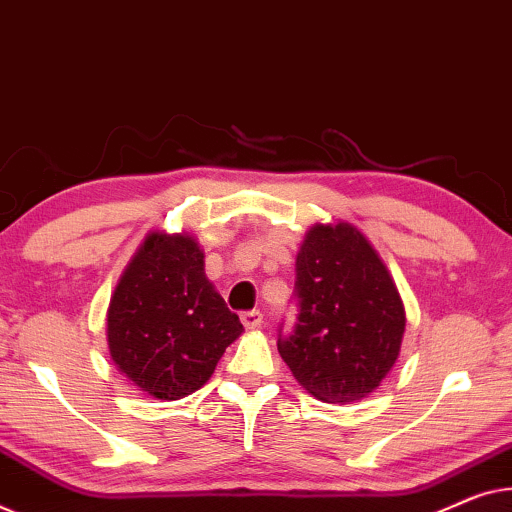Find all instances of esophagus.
Listing matches in <instances>:
<instances>
[{
	"instance_id": "esophagus-1",
	"label": "esophagus",
	"mask_w": 512,
	"mask_h": 512,
	"mask_svg": "<svg viewBox=\"0 0 512 512\" xmlns=\"http://www.w3.org/2000/svg\"><path fill=\"white\" fill-rule=\"evenodd\" d=\"M241 322L246 329H257L262 325V313L259 311H243L241 313Z\"/></svg>"
}]
</instances>
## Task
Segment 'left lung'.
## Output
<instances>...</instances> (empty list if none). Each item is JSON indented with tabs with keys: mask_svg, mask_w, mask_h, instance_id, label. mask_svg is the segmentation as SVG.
I'll list each match as a JSON object with an SVG mask.
<instances>
[{
	"mask_svg": "<svg viewBox=\"0 0 512 512\" xmlns=\"http://www.w3.org/2000/svg\"><path fill=\"white\" fill-rule=\"evenodd\" d=\"M297 320L278 327V352L315 399L350 403L397 362L406 313L397 285L362 232L315 225L297 255Z\"/></svg>",
	"mask_w": 512,
	"mask_h": 512,
	"instance_id": "left-lung-1",
	"label": "left lung"
}]
</instances>
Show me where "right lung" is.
I'll return each mask as SVG.
<instances>
[{
    "label": "right lung",
    "mask_w": 512,
    "mask_h": 512,
    "mask_svg": "<svg viewBox=\"0 0 512 512\" xmlns=\"http://www.w3.org/2000/svg\"><path fill=\"white\" fill-rule=\"evenodd\" d=\"M243 325L204 273L187 234H150L122 273L109 306L118 369L155 399H181L213 376Z\"/></svg>",
    "instance_id": "right-lung-1"
}]
</instances>
